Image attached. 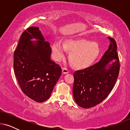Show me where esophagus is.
Segmentation results:
<instances>
[{"mask_svg":"<svg viewBox=\"0 0 130 130\" xmlns=\"http://www.w3.org/2000/svg\"><path fill=\"white\" fill-rule=\"evenodd\" d=\"M69 72H70V71H69V70L68 69V68H62V73H63V74L68 73Z\"/></svg>","mask_w":130,"mask_h":130,"instance_id":"obj_1","label":"esophagus"}]
</instances>
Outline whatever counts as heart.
<instances>
[{
  "label": "heart",
  "instance_id": "obj_1",
  "mask_svg": "<svg viewBox=\"0 0 130 130\" xmlns=\"http://www.w3.org/2000/svg\"><path fill=\"white\" fill-rule=\"evenodd\" d=\"M67 50L71 51L70 59L75 67L83 68L90 65L95 61L100 53L98 44L83 38L68 39L65 45L56 41L52 46L54 57L57 60L62 59Z\"/></svg>",
  "mask_w": 130,
  "mask_h": 130
}]
</instances>
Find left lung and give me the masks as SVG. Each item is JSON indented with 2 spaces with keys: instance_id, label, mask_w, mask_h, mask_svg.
Instances as JSON below:
<instances>
[{
  "instance_id": "obj_1",
  "label": "left lung",
  "mask_w": 130,
  "mask_h": 130,
  "mask_svg": "<svg viewBox=\"0 0 130 130\" xmlns=\"http://www.w3.org/2000/svg\"><path fill=\"white\" fill-rule=\"evenodd\" d=\"M110 44L99 62L74 73L73 94L75 102L83 108H90L102 102L112 90L119 76L120 62L117 44L108 37Z\"/></svg>"
}]
</instances>
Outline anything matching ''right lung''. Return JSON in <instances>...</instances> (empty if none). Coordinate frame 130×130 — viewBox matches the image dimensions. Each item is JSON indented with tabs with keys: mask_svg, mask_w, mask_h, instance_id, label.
<instances>
[{
	"mask_svg": "<svg viewBox=\"0 0 130 130\" xmlns=\"http://www.w3.org/2000/svg\"><path fill=\"white\" fill-rule=\"evenodd\" d=\"M33 38L38 39L32 42ZM51 48L39 28L24 31L14 53V73L22 92L28 97L42 103L50 97L62 74L59 65L51 59Z\"/></svg>",
	"mask_w": 130,
	"mask_h": 130,
	"instance_id": "obj_1",
	"label": "right lung"
}]
</instances>
